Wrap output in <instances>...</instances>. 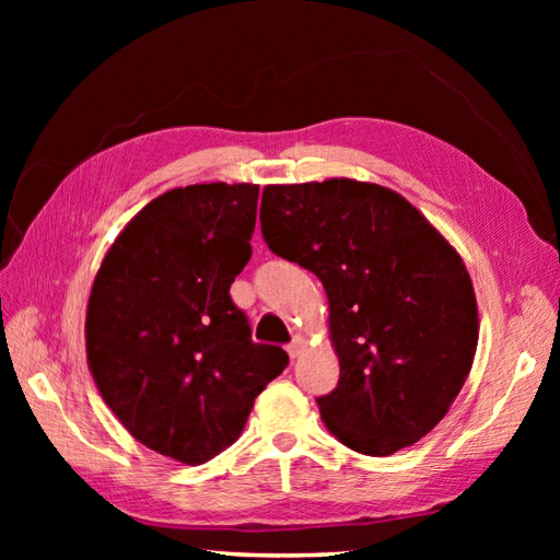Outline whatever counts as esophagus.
<instances>
[{
  "label": "esophagus",
  "mask_w": 560,
  "mask_h": 560,
  "mask_svg": "<svg viewBox=\"0 0 560 560\" xmlns=\"http://www.w3.org/2000/svg\"><path fill=\"white\" fill-rule=\"evenodd\" d=\"M303 350H306V338H303V336H296L294 341L287 346V352H290L292 360H296L299 354H303Z\"/></svg>",
  "instance_id": "obj_1"
}]
</instances>
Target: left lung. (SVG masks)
Segmentation results:
<instances>
[{"mask_svg":"<svg viewBox=\"0 0 560 560\" xmlns=\"http://www.w3.org/2000/svg\"><path fill=\"white\" fill-rule=\"evenodd\" d=\"M261 233L327 292L341 366L334 393L317 399L327 430L376 457L434 430L479 343L477 296L455 247L397 191L348 177L268 184Z\"/></svg>","mask_w":560,"mask_h":560,"instance_id":"left-lung-1","label":"left lung"}]
</instances>
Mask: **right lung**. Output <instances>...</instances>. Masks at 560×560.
<instances>
[{
	"mask_svg": "<svg viewBox=\"0 0 560 560\" xmlns=\"http://www.w3.org/2000/svg\"><path fill=\"white\" fill-rule=\"evenodd\" d=\"M259 184H191L135 214L86 308V360L105 404L147 448L202 465L241 436L287 352L252 343L231 282L252 257Z\"/></svg>",
	"mask_w": 560,
	"mask_h": 560,
	"instance_id": "obj_1",
	"label": "right lung"
}]
</instances>
